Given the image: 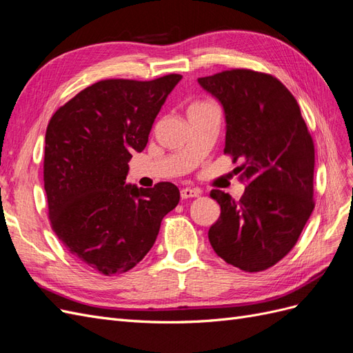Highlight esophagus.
<instances>
[{
    "mask_svg": "<svg viewBox=\"0 0 353 353\" xmlns=\"http://www.w3.org/2000/svg\"><path fill=\"white\" fill-rule=\"evenodd\" d=\"M200 194L199 190H194V188H183L181 190V199H193V197H197Z\"/></svg>",
    "mask_w": 353,
    "mask_h": 353,
    "instance_id": "1",
    "label": "esophagus"
}]
</instances>
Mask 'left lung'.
<instances>
[{
	"label": "left lung",
	"instance_id": "8db88e82",
	"mask_svg": "<svg viewBox=\"0 0 353 353\" xmlns=\"http://www.w3.org/2000/svg\"><path fill=\"white\" fill-rule=\"evenodd\" d=\"M223 108V153L232 157L244 194L210 197L221 216L209 228L213 250L245 272L271 268L290 252L314 210L315 148L301 108L272 74L231 69L199 78Z\"/></svg>",
	"mask_w": 353,
	"mask_h": 353
}]
</instances>
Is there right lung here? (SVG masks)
I'll return each instance as SVG.
<instances>
[{
    "mask_svg": "<svg viewBox=\"0 0 353 353\" xmlns=\"http://www.w3.org/2000/svg\"><path fill=\"white\" fill-rule=\"evenodd\" d=\"M104 79L52 114L46 132L44 188L51 228L72 256L103 275L132 270L153 248L179 201L172 183L125 184L157 113L181 81Z\"/></svg>",
    "mask_w": 353,
    "mask_h": 353,
    "instance_id": "right-lung-1",
    "label": "right lung"
}]
</instances>
